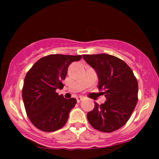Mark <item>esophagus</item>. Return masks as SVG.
<instances>
[{
  "mask_svg": "<svg viewBox=\"0 0 159 159\" xmlns=\"http://www.w3.org/2000/svg\"><path fill=\"white\" fill-rule=\"evenodd\" d=\"M83 99H84V98L81 97V96H78V97H77V102L78 103H79L81 101H82Z\"/></svg>",
  "mask_w": 159,
  "mask_h": 159,
  "instance_id": "1",
  "label": "esophagus"
}]
</instances>
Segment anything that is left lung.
<instances>
[{
    "label": "left lung",
    "mask_w": 159,
    "mask_h": 159,
    "mask_svg": "<svg viewBox=\"0 0 159 159\" xmlns=\"http://www.w3.org/2000/svg\"><path fill=\"white\" fill-rule=\"evenodd\" d=\"M95 69L98 89L106 101L87 113L89 123L96 130L112 132L123 126L130 118L138 102V84L130 67L116 57L107 54L83 55Z\"/></svg>",
    "instance_id": "1"
}]
</instances>
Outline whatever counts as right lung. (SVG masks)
I'll return each instance as SVG.
<instances>
[{
    "instance_id": "add662e5",
    "label": "right lung",
    "mask_w": 159,
    "mask_h": 159,
    "mask_svg": "<svg viewBox=\"0 0 159 159\" xmlns=\"http://www.w3.org/2000/svg\"><path fill=\"white\" fill-rule=\"evenodd\" d=\"M81 59V55L50 54L34 63L27 72L22 88V98L28 118L43 132H54L66 123L76 99L58 95L69 66Z\"/></svg>"
}]
</instances>
